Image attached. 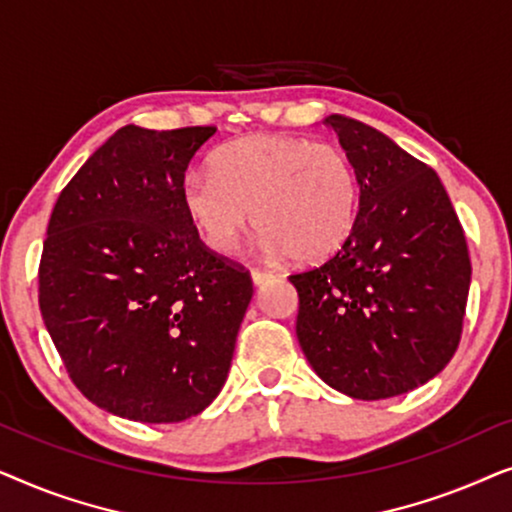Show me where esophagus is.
<instances>
[{"label": "esophagus", "mask_w": 512, "mask_h": 512, "mask_svg": "<svg viewBox=\"0 0 512 512\" xmlns=\"http://www.w3.org/2000/svg\"><path fill=\"white\" fill-rule=\"evenodd\" d=\"M272 279H275L272 272H263V270L251 272V282H254V286H265L268 282H272Z\"/></svg>", "instance_id": "obj_1"}]
</instances>
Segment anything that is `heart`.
Returning <instances> with one entry per match:
<instances>
[{"label": "heart", "instance_id": "heart-1", "mask_svg": "<svg viewBox=\"0 0 512 512\" xmlns=\"http://www.w3.org/2000/svg\"><path fill=\"white\" fill-rule=\"evenodd\" d=\"M181 198L214 254H233L258 223L268 254L321 263L352 237L361 184L354 160L340 146L258 135L221 146L212 172H188Z\"/></svg>", "mask_w": 512, "mask_h": 512}]
</instances>
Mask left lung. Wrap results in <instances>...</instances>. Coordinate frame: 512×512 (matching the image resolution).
<instances>
[{
    "label": "left lung",
    "instance_id": "obj_1",
    "mask_svg": "<svg viewBox=\"0 0 512 512\" xmlns=\"http://www.w3.org/2000/svg\"><path fill=\"white\" fill-rule=\"evenodd\" d=\"M324 125L359 172V219L338 254L289 277L298 342L340 394H408L457 352L471 289L464 230L429 165L356 118L333 114Z\"/></svg>",
    "mask_w": 512,
    "mask_h": 512
}]
</instances>
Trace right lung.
<instances>
[{
	"label": "right lung",
	"instance_id": "1",
	"mask_svg": "<svg viewBox=\"0 0 512 512\" xmlns=\"http://www.w3.org/2000/svg\"><path fill=\"white\" fill-rule=\"evenodd\" d=\"M216 128L116 130L55 202L39 307L72 382L111 415L172 424L226 384L254 296L184 207V172Z\"/></svg>",
	"mask_w": 512,
	"mask_h": 512
}]
</instances>
